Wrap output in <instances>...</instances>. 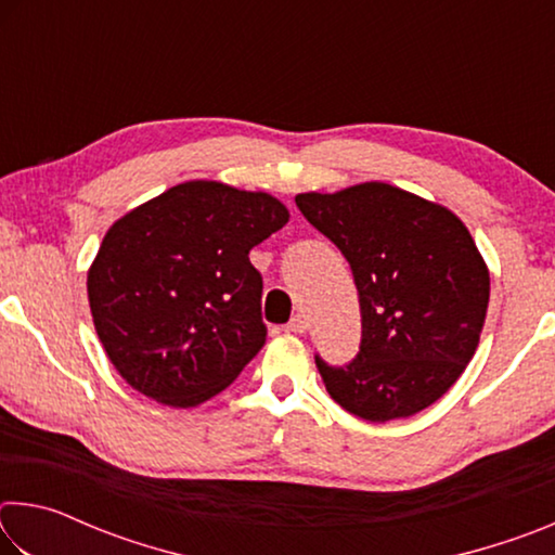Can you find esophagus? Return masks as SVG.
Returning <instances> with one entry per match:
<instances>
[{
    "label": "esophagus",
    "mask_w": 555,
    "mask_h": 555,
    "mask_svg": "<svg viewBox=\"0 0 555 555\" xmlns=\"http://www.w3.org/2000/svg\"><path fill=\"white\" fill-rule=\"evenodd\" d=\"M286 331L288 333H296V335H304L308 331V318L306 315H294L291 321L286 323Z\"/></svg>",
    "instance_id": "obj_1"
}]
</instances>
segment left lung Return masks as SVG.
I'll return each mask as SVG.
<instances>
[{
    "instance_id": "left-lung-1",
    "label": "left lung",
    "mask_w": 555,
    "mask_h": 555,
    "mask_svg": "<svg viewBox=\"0 0 555 555\" xmlns=\"http://www.w3.org/2000/svg\"><path fill=\"white\" fill-rule=\"evenodd\" d=\"M298 210L350 261L362 313L345 367L315 354L345 411L384 424L428 409L473 360L490 271L457 215L389 183L300 193Z\"/></svg>"
}]
</instances>
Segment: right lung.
<instances>
[{"instance_id": "obj_1", "label": "right lung", "mask_w": 555, "mask_h": 555, "mask_svg": "<svg viewBox=\"0 0 555 555\" xmlns=\"http://www.w3.org/2000/svg\"><path fill=\"white\" fill-rule=\"evenodd\" d=\"M269 193L188 181L107 230L88 271L102 347L129 387L173 409L228 389L267 343L249 251L284 228Z\"/></svg>"}]
</instances>
